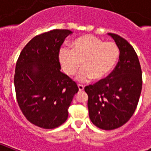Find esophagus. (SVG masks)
Instances as JSON below:
<instances>
[{"label":"esophagus","mask_w":151,"mask_h":151,"mask_svg":"<svg viewBox=\"0 0 151 151\" xmlns=\"http://www.w3.org/2000/svg\"><path fill=\"white\" fill-rule=\"evenodd\" d=\"M78 88H79V91L80 92H82V91H84V86L81 85H78Z\"/></svg>","instance_id":"obj_1"}]
</instances>
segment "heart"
<instances>
[{
    "label": "heart",
    "instance_id": "1",
    "mask_svg": "<svg viewBox=\"0 0 151 151\" xmlns=\"http://www.w3.org/2000/svg\"><path fill=\"white\" fill-rule=\"evenodd\" d=\"M119 56L120 49L114 42H105L92 35L81 37L72 43V49L63 46L59 52L62 69L69 77L74 75L81 65L83 68L77 78L81 82L106 78Z\"/></svg>",
    "mask_w": 151,
    "mask_h": 151
}]
</instances>
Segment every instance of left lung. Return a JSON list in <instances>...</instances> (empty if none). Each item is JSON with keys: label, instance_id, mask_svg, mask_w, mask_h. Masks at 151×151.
I'll return each instance as SVG.
<instances>
[{"label": "left lung", "instance_id": "obj_1", "mask_svg": "<svg viewBox=\"0 0 151 151\" xmlns=\"http://www.w3.org/2000/svg\"><path fill=\"white\" fill-rule=\"evenodd\" d=\"M112 37L120 49L119 60L106 78L85 88L88 108L92 122L104 130L122 126L138 105L143 79L138 56L133 47L119 35Z\"/></svg>", "mask_w": 151, "mask_h": 151}]
</instances>
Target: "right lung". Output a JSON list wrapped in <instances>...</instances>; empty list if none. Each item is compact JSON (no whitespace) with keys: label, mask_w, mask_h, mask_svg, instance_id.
<instances>
[{"label":"right lung","mask_w":151,"mask_h":151,"mask_svg":"<svg viewBox=\"0 0 151 151\" xmlns=\"http://www.w3.org/2000/svg\"><path fill=\"white\" fill-rule=\"evenodd\" d=\"M70 34L69 29H56L34 37L16 63L14 84L19 106L30 123L42 129H55L66 122L79 90L60 71L59 49Z\"/></svg>","instance_id":"add662e5"}]
</instances>
